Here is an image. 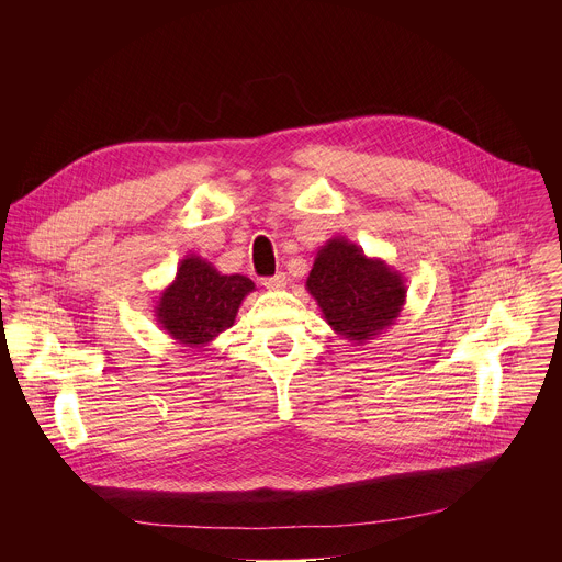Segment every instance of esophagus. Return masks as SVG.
<instances>
[{
  "mask_svg": "<svg viewBox=\"0 0 562 562\" xmlns=\"http://www.w3.org/2000/svg\"><path fill=\"white\" fill-rule=\"evenodd\" d=\"M262 284H265L267 289H271V291H280V289L286 286V273H276V276H271V278H265Z\"/></svg>",
  "mask_w": 562,
  "mask_h": 562,
  "instance_id": "esophagus-1",
  "label": "esophagus"
}]
</instances>
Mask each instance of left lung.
<instances>
[{
  "label": "left lung",
  "instance_id": "1",
  "mask_svg": "<svg viewBox=\"0 0 562 562\" xmlns=\"http://www.w3.org/2000/svg\"><path fill=\"white\" fill-rule=\"evenodd\" d=\"M306 291L328 326L357 346L392 328L407 300L403 273L381 258L366 256L357 243L344 236L319 247Z\"/></svg>",
  "mask_w": 562,
  "mask_h": 562
}]
</instances>
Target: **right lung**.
<instances>
[{
	"mask_svg": "<svg viewBox=\"0 0 562 562\" xmlns=\"http://www.w3.org/2000/svg\"><path fill=\"white\" fill-rule=\"evenodd\" d=\"M256 284L240 276H225L212 262L188 254L175 280L161 291L155 317L170 339L186 348L203 350L234 326L243 300Z\"/></svg>",
	"mask_w": 562,
	"mask_h": 562,
	"instance_id": "obj_1",
	"label": "right lung"
}]
</instances>
